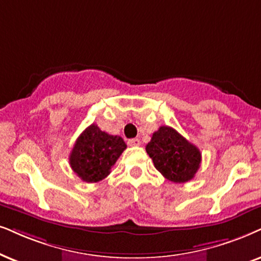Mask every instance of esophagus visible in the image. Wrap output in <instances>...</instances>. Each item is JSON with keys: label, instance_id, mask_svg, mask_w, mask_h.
Masks as SVG:
<instances>
[{"label": "esophagus", "instance_id": "34e87169", "mask_svg": "<svg viewBox=\"0 0 261 261\" xmlns=\"http://www.w3.org/2000/svg\"><path fill=\"white\" fill-rule=\"evenodd\" d=\"M127 144L130 147H138L141 144V141L138 138H131V140L127 141Z\"/></svg>", "mask_w": 261, "mask_h": 261}]
</instances>
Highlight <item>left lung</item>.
Masks as SVG:
<instances>
[{
  "mask_svg": "<svg viewBox=\"0 0 261 261\" xmlns=\"http://www.w3.org/2000/svg\"><path fill=\"white\" fill-rule=\"evenodd\" d=\"M146 150L155 169L171 182L186 183L200 169V150L170 126L155 131Z\"/></svg>",
  "mask_w": 261,
  "mask_h": 261,
  "instance_id": "1",
  "label": "left lung"
}]
</instances>
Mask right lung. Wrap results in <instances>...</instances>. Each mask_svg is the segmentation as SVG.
<instances>
[{"label": "right lung", "mask_w": 261, "mask_h": 261, "mask_svg": "<svg viewBox=\"0 0 261 261\" xmlns=\"http://www.w3.org/2000/svg\"><path fill=\"white\" fill-rule=\"evenodd\" d=\"M126 144L120 136L108 135L91 124L75 141L70 165L82 180L96 183L106 178Z\"/></svg>", "instance_id": "1"}]
</instances>
